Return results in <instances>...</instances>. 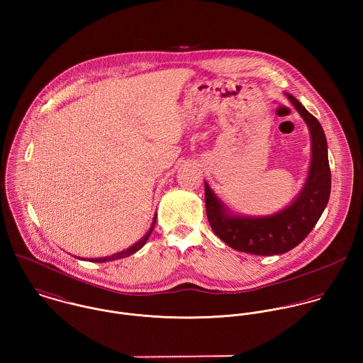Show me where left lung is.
Segmentation results:
<instances>
[{
  "mask_svg": "<svg viewBox=\"0 0 363 363\" xmlns=\"http://www.w3.org/2000/svg\"><path fill=\"white\" fill-rule=\"evenodd\" d=\"M285 95L303 117L311 138L309 174L291 206L268 216L232 215L206 183L208 222L213 233L238 252L274 256L292 250L311 233L330 199L331 172L323 127L298 99Z\"/></svg>",
  "mask_w": 363,
  "mask_h": 363,
  "instance_id": "8db88e82",
  "label": "left lung"
}]
</instances>
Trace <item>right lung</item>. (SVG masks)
I'll return each instance as SVG.
<instances>
[{"mask_svg": "<svg viewBox=\"0 0 363 363\" xmlns=\"http://www.w3.org/2000/svg\"><path fill=\"white\" fill-rule=\"evenodd\" d=\"M156 223V213L155 216H154V220H152V225H151V228H150V230L147 232V235H144V238H141L135 245H133L131 247H128L127 250H123V252H118V253H114V255H111V256H107V257H101V259H88V261H91V262H106V261H113V259H124V257H128V256H131V255H134L135 252H138L140 249H143V246L147 243V240L150 239V236H151V233H152V230H154V228H155ZM77 259H79V257H77Z\"/></svg>", "mask_w": 363, "mask_h": 363, "instance_id": "obj_1", "label": "right lung"}]
</instances>
